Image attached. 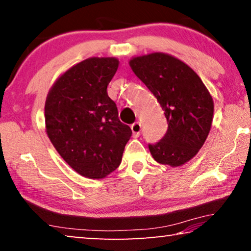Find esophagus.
<instances>
[{"instance_id":"esophagus-1","label":"esophagus","mask_w":251,"mask_h":251,"mask_svg":"<svg viewBox=\"0 0 251 251\" xmlns=\"http://www.w3.org/2000/svg\"><path fill=\"white\" fill-rule=\"evenodd\" d=\"M131 131H132V135L135 138L139 137L140 131H142V125H140L139 122H135L133 125H131Z\"/></svg>"}]
</instances>
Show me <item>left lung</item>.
I'll use <instances>...</instances> for the list:
<instances>
[{
	"label": "left lung",
	"instance_id": "obj_1",
	"mask_svg": "<svg viewBox=\"0 0 251 251\" xmlns=\"http://www.w3.org/2000/svg\"><path fill=\"white\" fill-rule=\"evenodd\" d=\"M136 76L155 96L168 121L162 139L149 145L161 164L180 167L197 155L214 118V100L200 76L171 54L153 52L129 61Z\"/></svg>",
	"mask_w": 251,
	"mask_h": 251
}]
</instances>
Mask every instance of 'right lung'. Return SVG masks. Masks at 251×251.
Segmentation results:
<instances>
[{
  "mask_svg": "<svg viewBox=\"0 0 251 251\" xmlns=\"http://www.w3.org/2000/svg\"><path fill=\"white\" fill-rule=\"evenodd\" d=\"M118 67V58H88L61 74L46 99L50 142L72 169L90 179L105 178L120 166L132 133L107 95Z\"/></svg>",
  "mask_w": 251,
  "mask_h": 251,
  "instance_id": "add662e5",
  "label": "right lung"
}]
</instances>
